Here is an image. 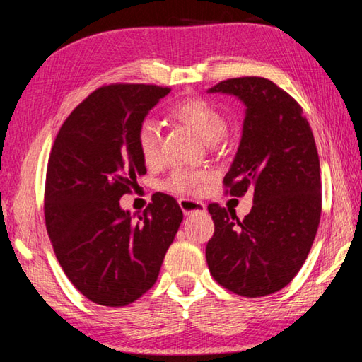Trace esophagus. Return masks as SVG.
Wrapping results in <instances>:
<instances>
[{
  "label": "esophagus",
  "mask_w": 362,
  "mask_h": 362,
  "mask_svg": "<svg viewBox=\"0 0 362 362\" xmlns=\"http://www.w3.org/2000/svg\"><path fill=\"white\" fill-rule=\"evenodd\" d=\"M179 204L182 207V211L185 216H192V214H204L206 212V206L204 203L196 199H188V198H180Z\"/></svg>",
  "instance_id": "34e87169"
}]
</instances>
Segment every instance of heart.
Listing matches in <instances>:
<instances>
[{
    "label": "heart",
    "mask_w": 362,
    "mask_h": 362,
    "mask_svg": "<svg viewBox=\"0 0 362 362\" xmlns=\"http://www.w3.org/2000/svg\"><path fill=\"white\" fill-rule=\"evenodd\" d=\"M173 118L189 127L194 134L214 145L222 140L226 134V121L223 115L212 105L211 102L198 97H189L177 102L170 110ZM139 153L146 164L158 163L161 156V131L153 119H145L137 131ZM209 175L204 173H192V170H175L166 182V188L174 193L194 194L203 189Z\"/></svg>",
    "instance_id": "obj_1"
}]
</instances>
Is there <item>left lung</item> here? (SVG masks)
I'll list each match as a JSON object with an SVG mask.
<instances>
[{"label":"left lung","instance_id":"8db88e82","mask_svg":"<svg viewBox=\"0 0 362 362\" xmlns=\"http://www.w3.org/2000/svg\"><path fill=\"white\" fill-rule=\"evenodd\" d=\"M246 107L241 142L223 183L226 193L254 196L252 209L235 212L209 204L216 231L206 247L209 272L243 297H263L298 273L321 218L320 158L303 110L269 79L244 76L207 89Z\"/></svg>","mask_w":362,"mask_h":362}]
</instances>
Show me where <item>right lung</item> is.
<instances>
[{"label":"right lung","instance_id":"obj_1","mask_svg":"<svg viewBox=\"0 0 362 362\" xmlns=\"http://www.w3.org/2000/svg\"><path fill=\"white\" fill-rule=\"evenodd\" d=\"M169 93L153 84L99 88L65 119L49 156L47 235L66 278L97 305L124 306L142 297L183 220L164 193L137 220L119 206L146 174L139 126Z\"/></svg>","mask_w":362,"mask_h":362}]
</instances>
